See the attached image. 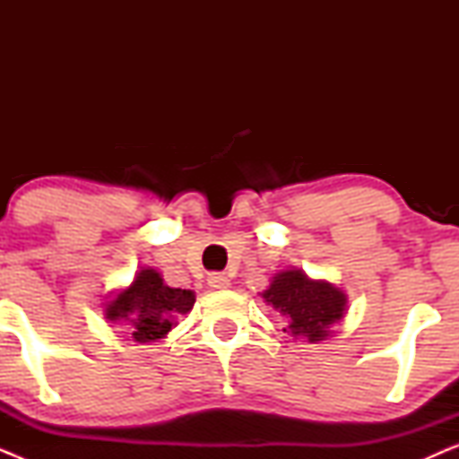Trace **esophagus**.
Instances as JSON below:
<instances>
[{
	"label": "esophagus",
	"mask_w": 459,
	"mask_h": 459,
	"mask_svg": "<svg viewBox=\"0 0 459 459\" xmlns=\"http://www.w3.org/2000/svg\"><path fill=\"white\" fill-rule=\"evenodd\" d=\"M230 284H231V281L225 273L215 272V273L209 275V286L215 288V290H223V288H230Z\"/></svg>",
	"instance_id": "obj_1"
}]
</instances>
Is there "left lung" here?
<instances>
[{
  "label": "left lung",
  "mask_w": 459,
  "mask_h": 459,
  "mask_svg": "<svg viewBox=\"0 0 459 459\" xmlns=\"http://www.w3.org/2000/svg\"><path fill=\"white\" fill-rule=\"evenodd\" d=\"M263 299L286 317L290 336H307L309 342L324 341L332 324L341 322L347 297L328 281L309 280L300 269H288L272 280Z\"/></svg>",
  "instance_id": "1"
}]
</instances>
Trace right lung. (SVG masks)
Here are the masks:
<instances>
[{
	"label": "right lung",
	"mask_w": 459,
	"mask_h": 459,
	"mask_svg": "<svg viewBox=\"0 0 459 459\" xmlns=\"http://www.w3.org/2000/svg\"><path fill=\"white\" fill-rule=\"evenodd\" d=\"M192 290L169 288L154 269H142L127 290L106 305V319L123 322L137 342L159 341L173 328L178 316L194 307Z\"/></svg>",
	"instance_id": "add662e5"
}]
</instances>
